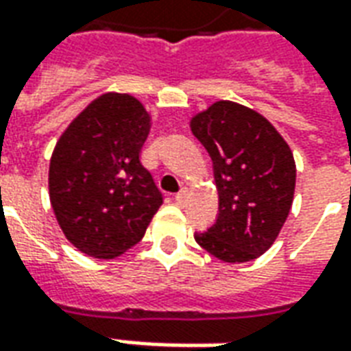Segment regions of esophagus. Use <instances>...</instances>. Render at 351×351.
Returning <instances> with one entry per match:
<instances>
[{
    "label": "esophagus",
    "mask_w": 351,
    "mask_h": 351,
    "mask_svg": "<svg viewBox=\"0 0 351 351\" xmlns=\"http://www.w3.org/2000/svg\"><path fill=\"white\" fill-rule=\"evenodd\" d=\"M188 195H190V190L188 188H182V190L178 191L175 195V201L178 203V205H184L186 203V199H188Z\"/></svg>",
    "instance_id": "34e87169"
}]
</instances>
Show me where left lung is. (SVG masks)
Instances as JSON below:
<instances>
[{
    "label": "left lung",
    "instance_id": "8db88e82",
    "mask_svg": "<svg viewBox=\"0 0 351 351\" xmlns=\"http://www.w3.org/2000/svg\"><path fill=\"white\" fill-rule=\"evenodd\" d=\"M213 160L218 216L195 241L226 263L259 258L276 241L295 191L293 154L256 110L218 101L191 120Z\"/></svg>",
    "mask_w": 351,
    "mask_h": 351
}]
</instances>
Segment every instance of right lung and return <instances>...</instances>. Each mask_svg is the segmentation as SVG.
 I'll use <instances>...</instances> for the list:
<instances>
[{
	"label": "right lung",
	"instance_id": "add662e5",
	"mask_svg": "<svg viewBox=\"0 0 351 351\" xmlns=\"http://www.w3.org/2000/svg\"><path fill=\"white\" fill-rule=\"evenodd\" d=\"M150 130L128 93L90 103L58 141L49 171L50 203L67 241L97 259L120 256L145 237L163 193L138 152Z\"/></svg>",
	"mask_w": 351,
	"mask_h": 351
}]
</instances>
